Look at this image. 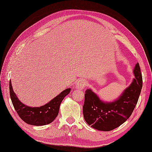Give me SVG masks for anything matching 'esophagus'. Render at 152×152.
Here are the masks:
<instances>
[{
    "mask_svg": "<svg viewBox=\"0 0 152 152\" xmlns=\"http://www.w3.org/2000/svg\"><path fill=\"white\" fill-rule=\"evenodd\" d=\"M86 80H83V79H81L78 82H77L76 84V89H80V90H82L85 87H86Z\"/></svg>",
    "mask_w": 152,
    "mask_h": 152,
    "instance_id": "obj_1",
    "label": "esophagus"
}]
</instances>
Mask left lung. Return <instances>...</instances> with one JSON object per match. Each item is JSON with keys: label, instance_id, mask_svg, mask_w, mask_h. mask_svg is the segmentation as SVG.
<instances>
[{"label": "left lung", "instance_id": "1", "mask_svg": "<svg viewBox=\"0 0 152 152\" xmlns=\"http://www.w3.org/2000/svg\"><path fill=\"white\" fill-rule=\"evenodd\" d=\"M133 72L135 78L132 83L112 102L102 100L91 89L86 91L83 113L88 125L100 131L108 132L118 128L129 118L138 102L142 87L139 63Z\"/></svg>", "mask_w": 152, "mask_h": 152}]
</instances>
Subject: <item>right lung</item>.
I'll return each instance as SVG.
<instances>
[{
    "mask_svg": "<svg viewBox=\"0 0 152 152\" xmlns=\"http://www.w3.org/2000/svg\"><path fill=\"white\" fill-rule=\"evenodd\" d=\"M68 88L41 107H30L23 104L14 93L12 82L10 81V94L12 104L17 114L24 122L32 126H44L50 124L57 117L60 105L66 95L70 93Z\"/></svg>",
    "mask_w": 152,
    "mask_h": 152,
    "instance_id": "1",
    "label": "right lung"
}]
</instances>
